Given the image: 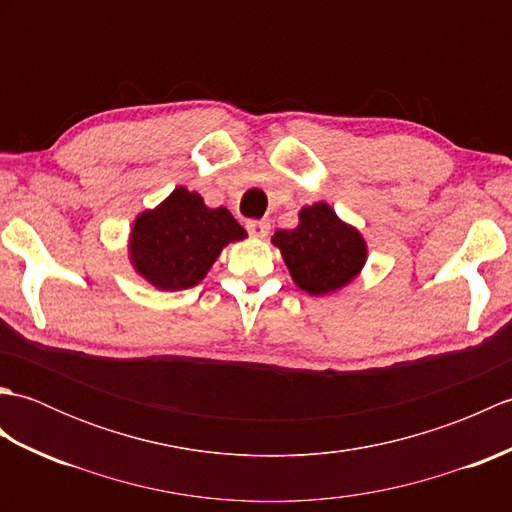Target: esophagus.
Listing matches in <instances>:
<instances>
[{"label": "esophagus", "instance_id": "obj_1", "mask_svg": "<svg viewBox=\"0 0 512 512\" xmlns=\"http://www.w3.org/2000/svg\"><path fill=\"white\" fill-rule=\"evenodd\" d=\"M246 228L253 237H266L270 233V224L266 220H248Z\"/></svg>", "mask_w": 512, "mask_h": 512}]
</instances>
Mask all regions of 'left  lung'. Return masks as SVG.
<instances>
[{
    "label": "left lung",
    "instance_id": "left-lung-1",
    "mask_svg": "<svg viewBox=\"0 0 512 512\" xmlns=\"http://www.w3.org/2000/svg\"><path fill=\"white\" fill-rule=\"evenodd\" d=\"M275 246L295 284L310 295L339 290L363 268L367 248L356 228L343 224L328 204H312L299 213V226L277 231Z\"/></svg>",
    "mask_w": 512,
    "mask_h": 512
}]
</instances>
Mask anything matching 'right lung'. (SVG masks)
<instances>
[{
	"label": "right lung",
	"instance_id": "add662e5",
	"mask_svg": "<svg viewBox=\"0 0 512 512\" xmlns=\"http://www.w3.org/2000/svg\"><path fill=\"white\" fill-rule=\"evenodd\" d=\"M244 237L231 211L209 209L198 193L178 187L134 222L129 253L138 273L156 288L184 290L200 284L228 242Z\"/></svg>",
	"mask_w": 512,
	"mask_h": 512
}]
</instances>
